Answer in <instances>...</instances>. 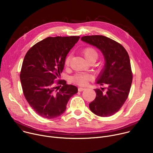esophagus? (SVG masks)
<instances>
[{"label":"esophagus","mask_w":153,"mask_h":153,"mask_svg":"<svg viewBox=\"0 0 153 153\" xmlns=\"http://www.w3.org/2000/svg\"><path fill=\"white\" fill-rule=\"evenodd\" d=\"M85 89V88H78V91L81 92V91H84Z\"/></svg>","instance_id":"esophagus-1"}]
</instances>
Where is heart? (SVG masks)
Listing matches in <instances>:
<instances>
[{"mask_svg": "<svg viewBox=\"0 0 153 153\" xmlns=\"http://www.w3.org/2000/svg\"><path fill=\"white\" fill-rule=\"evenodd\" d=\"M82 53H83L85 59L88 61L91 59L96 61L98 57V53L96 50L91 46L86 47V48H85L83 50V51H82ZM70 58H71L70 55H68L66 57L65 59V65H69ZM91 78L92 77L89 74L86 73H78L72 77V81L74 83H76L79 85L84 86L88 83V81L90 80Z\"/></svg>", "mask_w": 153, "mask_h": 153, "instance_id": "heart-1", "label": "heart"}]
</instances>
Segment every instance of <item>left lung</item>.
Here are the masks:
<instances>
[{"mask_svg":"<svg viewBox=\"0 0 153 153\" xmlns=\"http://www.w3.org/2000/svg\"><path fill=\"white\" fill-rule=\"evenodd\" d=\"M81 39L96 46L105 60L97 83L106 88L94 89L96 97L89 103V108L101 117L111 116L120 110L130 92L133 75L128 54L120 43L105 36H84ZM104 88L107 89L105 93Z\"/></svg>","mask_w":153,"mask_h":153,"instance_id":"left-lung-1","label":"left lung"}]
</instances>
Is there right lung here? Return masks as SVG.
<instances>
[{
	"label": "right lung",
	"mask_w": 153,
	"mask_h": 153,
	"mask_svg": "<svg viewBox=\"0 0 153 153\" xmlns=\"http://www.w3.org/2000/svg\"><path fill=\"white\" fill-rule=\"evenodd\" d=\"M79 39V36L47 37L31 47L25 57L20 73L23 94L32 108L45 118L62 114L70 97L78 92L65 80L55 79L61 76L66 56Z\"/></svg>",
	"instance_id": "right-lung-1"
}]
</instances>
